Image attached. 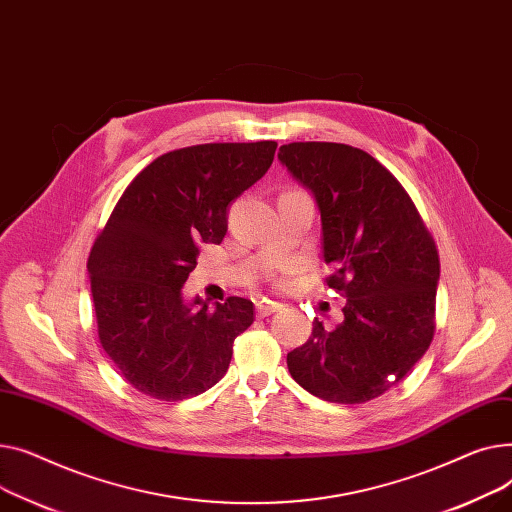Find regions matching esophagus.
<instances>
[{"label": "esophagus", "mask_w": 512, "mask_h": 512, "mask_svg": "<svg viewBox=\"0 0 512 512\" xmlns=\"http://www.w3.org/2000/svg\"><path fill=\"white\" fill-rule=\"evenodd\" d=\"M279 310V304H270V302H260L258 306H256V312H258V316H270V314H275Z\"/></svg>", "instance_id": "34e87169"}]
</instances>
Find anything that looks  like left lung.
<instances>
[{"label": "left lung", "instance_id": "8db88e82", "mask_svg": "<svg viewBox=\"0 0 512 512\" xmlns=\"http://www.w3.org/2000/svg\"><path fill=\"white\" fill-rule=\"evenodd\" d=\"M279 161L316 200L326 279L345 320L287 353L293 380L330 403H366L401 382L434 337L440 260L397 177L372 155L337 142H291Z\"/></svg>", "mask_w": 512, "mask_h": 512}]
</instances>
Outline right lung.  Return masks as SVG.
<instances>
[{
  "label": "right lung",
  "instance_id": "right-lung-1",
  "mask_svg": "<svg viewBox=\"0 0 512 512\" xmlns=\"http://www.w3.org/2000/svg\"><path fill=\"white\" fill-rule=\"evenodd\" d=\"M277 142H217L173 150L144 167L115 204L88 256L99 339L142 395L182 401L227 372L254 304L208 308L184 283L202 244H221L229 204L268 171Z\"/></svg>",
  "mask_w": 512,
  "mask_h": 512
}]
</instances>
